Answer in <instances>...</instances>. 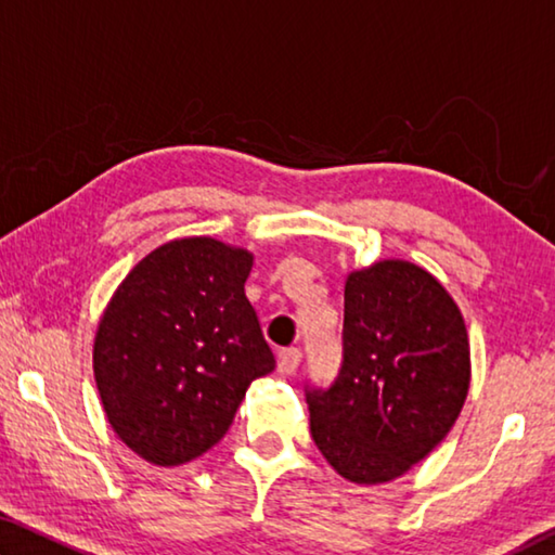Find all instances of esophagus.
<instances>
[{"label": "esophagus", "instance_id": "esophagus-1", "mask_svg": "<svg viewBox=\"0 0 555 555\" xmlns=\"http://www.w3.org/2000/svg\"><path fill=\"white\" fill-rule=\"evenodd\" d=\"M300 364V350L298 347H286L276 354V370L279 374H291L296 372V367Z\"/></svg>", "mask_w": 555, "mask_h": 555}]
</instances>
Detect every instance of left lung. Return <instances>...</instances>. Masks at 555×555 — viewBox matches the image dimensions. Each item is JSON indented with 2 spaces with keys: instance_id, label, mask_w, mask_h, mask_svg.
<instances>
[{
  "instance_id": "left-lung-1",
  "label": "left lung",
  "mask_w": 555,
  "mask_h": 555,
  "mask_svg": "<svg viewBox=\"0 0 555 555\" xmlns=\"http://www.w3.org/2000/svg\"><path fill=\"white\" fill-rule=\"evenodd\" d=\"M469 374L463 313L430 271L406 259L354 269L340 374L306 393L313 443L354 485L397 480L453 428Z\"/></svg>"
}]
</instances>
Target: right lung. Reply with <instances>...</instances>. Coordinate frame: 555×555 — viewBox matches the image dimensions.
Here are the masks:
<instances>
[{
    "label": "right lung",
    "mask_w": 555,
    "mask_h": 555,
    "mask_svg": "<svg viewBox=\"0 0 555 555\" xmlns=\"http://www.w3.org/2000/svg\"><path fill=\"white\" fill-rule=\"evenodd\" d=\"M255 255L215 237L156 247L98 323L92 372L112 430L146 463L176 467L228 434L249 384L276 367L244 296Z\"/></svg>",
    "instance_id": "obj_1"
}]
</instances>
